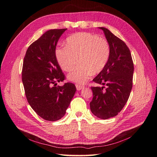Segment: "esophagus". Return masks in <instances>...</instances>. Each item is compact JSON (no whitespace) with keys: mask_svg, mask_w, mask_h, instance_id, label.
<instances>
[{"mask_svg":"<svg viewBox=\"0 0 157 157\" xmlns=\"http://www.w3.org/2000/svg\"><path fill=\"white\" fill-rule=\"evenodd\" d=\"M75 87H76V89H77L78 90H82V89H83L84 88L83 86L80 85L79 84H75Z\"/></svg>","mask_w":157,"mask_h":157,"instance_id":"1","label":"esophagus"}]
</instances>
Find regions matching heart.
I'll return each mask as SVG.
<instances>
[{
    "instance_id": "1",
    "label": "heart",
    "mask_w": 157,
    "mask_h": 157,
    "mask_svg": "<svg viewBox=\"0 0 157 157\" xmlns=\"http://www.w3.org/2000/svg\"><path fill=\"white\" fill-rule=\"evenodd\" d=\"M108 40L93 33L82 32L74 34L66 40V45L57 48L55 55L64 71L70 72L78 63L79 67L70 72V81L83 85L93 74L104 68L110 57Z\"/></svg>"
}]
</instances>
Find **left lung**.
I'll list each match as a JSON object with an SVG mask.
<instances>
[{"mask_svg":"<svg viewBox=\"0 0 157 157\" xmlns=\"http://www.w3.org/2000/svg\"><path fill=\"white\" fill-rule=\"evenodd\" d=\"M99 29L104 31L111 53L107 64L93 79L104 86L91 87L93 98L90 108L97 117L107 119L117 115L127 102L132 88L134 63L130 49L123 40L106 28Z\"/></svg>","mask_w":157,"mask_h":157,"instance_id":"1","label":"left lung"}]
</instances>
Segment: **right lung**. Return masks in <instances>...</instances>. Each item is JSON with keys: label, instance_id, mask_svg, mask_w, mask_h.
<instances>
[{"label": "right lung", "instance_id": "add662e5", "mask_svg": "<svg viewBox=\"0 0 157 157\" xmlns=\"http://www.w3.org/2000/svg\"><path fill=\"white\" fill-rule=\"evenodd\" d=\"M67 29L49 30L30 45L24 57L22 82L29 104L40 117L61 119L76 91L72 83L57 86L66 79L55 55L59 38Z\"/></svg>", "mask_w": 157, "mask_h": 157}]
</instances>
